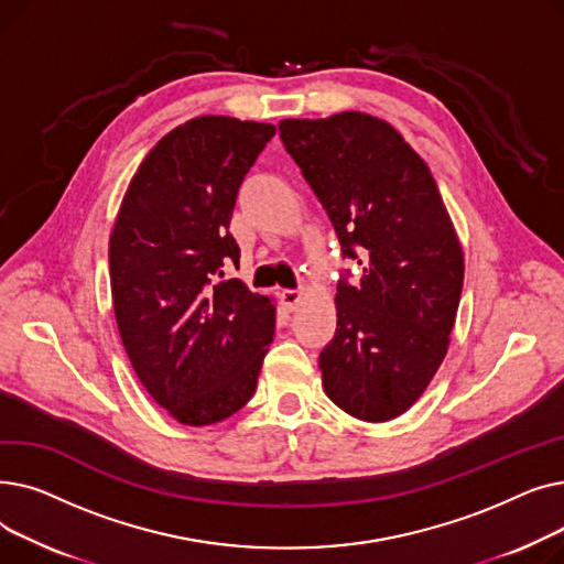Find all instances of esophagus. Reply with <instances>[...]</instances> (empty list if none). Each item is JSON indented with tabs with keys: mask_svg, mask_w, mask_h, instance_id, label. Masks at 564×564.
Listing matches in <instances>:
<instances>
[{
	"mask_svg": "<svg viewBox=\"0 0 564 564\" xmlns=\"http://www.w3.org/2000/svg\"><path fill=\"white\" fill-rule=\"evenodd\" d=\"M281 302L288 311H294L302 302V292L300 290H281Z\"/></svg>",
	"mask_w": 564,
	"mask_h": 564,
	"instance_id": "obj_1",
	"label": "esophagus"
}]
</instances>
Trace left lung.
Listing matches in <instances>:
<instances>
[{"label":"left lung","mask_w":564,"mask_h":564,"mask_svg":"<svg viewBox=\"0 0 564 564\" xmlns=\"http://www.w3.org/2000/svg\"><path fill=\"white\" fill-rule=\"evenodd\" d=\"M285 151L327 210L343 258L336 334L319 351L322 387L349 416L398 419L436 375L451 345L464 253L423 158L364 111L285 118Z\"/></svg>","instance_id":"left-lung-1"}]
</instances>
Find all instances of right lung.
Masks as SVG:
<instances>
[{"instance_id": "obj_1", "label": "right lung", "mask_w": 564, "mask_h": 564, "mask_svg": "<svg viewBox=\"0 0 564 564\" xmlns=\"http://www.w3.org/2000/svg\"><path fill=\"white\" fill-rule=\"evenodd\" d=\"M270 123L198 116L162 137L128 185L109 237L113 315L151 398L183 425H213L253 395L276 306L240 279L228 232Z\"/></svg>"}]
</instances>
